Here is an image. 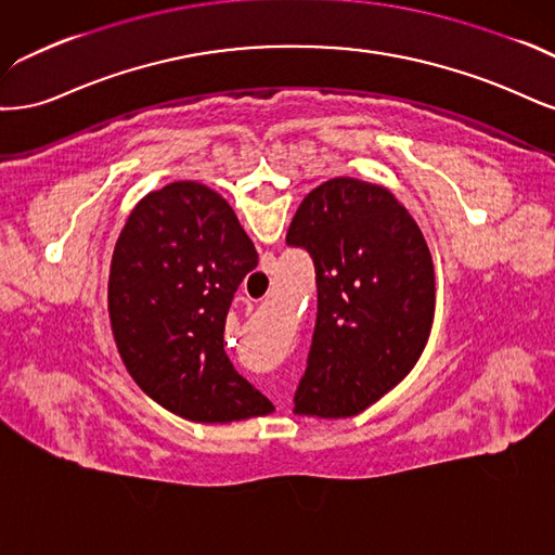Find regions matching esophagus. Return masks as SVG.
Instances as JSON below:
<instances>
[{"label":"esophagus","instance_id":"esophagus-1","mask_svg":"<svg viewBox=\"0 0 555 555\" xmlns=\"http://www.w3.org/2000/svg\"><path fill=\"white\" fill-rule=\"evenodd\" d=\"M240 299H242V301H246V304H248V297H240Z\"/></svg>","mask_w":555,"mask_h":555}]
</instances>
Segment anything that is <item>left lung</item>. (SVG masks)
I'll return each instance as SVG.
<instances>
[{"label":"left lung","mask_w":555,"mask_h":555,"mask_svg":"<svg viewBox=\"0 0 555 555\" xmlns=\"http://www.w3.org/2000/svg\"><path fill=\"white\" fill-rule=\"evenodd\" d=\"M285 242L307 248L318 283L295 413L360 415L413 371L426 348L436 313L431 251L395 193L354 177L315 186Z\"/></svg>","instance_id":"left-lung-1"}]
</instances>
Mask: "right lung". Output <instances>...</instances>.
Masks as SVG:
<instances>
[{
  "label": "right lung",
  "instance_id": "1",
  "mask_svg": "<svg viewBox=\"0 0 555 555\" xmlns=\"http://www.w3.org/2000/svg\"><path fill=\"white\" fill-rule=\"evenodd\" d=\"M256 264L235 211L201 182L166 184L131 209L111 262V327L135 385L170 413L228 424L274 410L223 350L232 295Z\"/></svg>",
  "mask_w": 555,
  "mask_h": 555
}]
</instances>
